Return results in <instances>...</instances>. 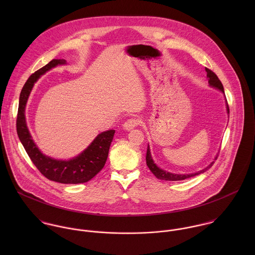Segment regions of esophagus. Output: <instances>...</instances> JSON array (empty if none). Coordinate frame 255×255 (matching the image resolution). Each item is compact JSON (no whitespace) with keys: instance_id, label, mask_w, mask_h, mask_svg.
<instances>
[{"instance_id":"esophagus-1","label":"esophagus","mask_w":255,"mask_h":255,"mask_svg":"<svg viewBox=\"0 0 255 255\" xmlns=\"http://www.w3.org/2000/svg\"><path fill=\"white\" fill-rule=\"evenodd\" d=\"M140 123H141V120L139 118H136V117L130 118L128 121H126V123L124 124V128L130 130V129L134 128L135 127H137L138 125H140Z\"/></svg>"}]
</instances>
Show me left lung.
I'll list each match as a JSON object with an SVG mask.
<instances>
[{
	"label": "left lung",
	"instance_id": "left-lung-1",
	"mask_svg": "<svg viewBox=\"0 0 255 255\" xmlns=\"http://www.w3.org/2000/svg\"><path fill=\"white\" fill-rule=\"evenodd\" d=\"M205 71L207 73V77H208V82L211 86L213 87H216L220 89L222 92H224V87H223V84L221 82V80L219 79L218 76L216 75V73H213L211 70L205 68ZM227 111H228V114L230 113V109H229V105L227 104ZM217 159V157H216ZM146 164L149 168V170L152 172V174L160 179V180H163V181H182V180H185V179H188V178H191V177H194L196 175H199V174H202L204 173L205 171H207L209 168H211L214 164V162H212L208 167H206L205 169L195 173V174H189V175H177V174H172V173H169V172H166V171H163L162 169L158 168L156 166V164L154 163V161L152 160V157H151V154H150V149H149V146L147 147V152H146Z\"/></svg>",
	"mask_w": 255,
	"mask_h": 255
}]
</instances>
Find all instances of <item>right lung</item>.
<instances>
[{"label": "right lung", "instance_id": "add662e5", "mask_svg": "<svg viewBox=\"0 0 255 255\" xmlns=\"http://www.w3.org/2000/svg\"><path fill=\"white\" fill-rule=\"evenodd\" d=\"M62 64H66V61L52 60L49 64L29 76L23 85L19 96L16 116V131L19 140L32 163L45 178L54 182L74 184L90 181L103 169L108 158L110 145L115 130L110 129L100 133L85 151L70 161H59L46 157L38 150L26 127L24 117L25 105L37 78L50 69Z\"/></svg>", "mask_w": 255, "mask_h": 255}]
</instances>
